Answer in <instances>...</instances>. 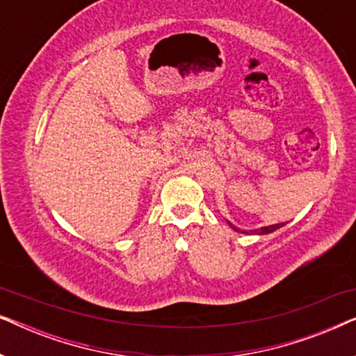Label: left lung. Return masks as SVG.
<instances>
[{"label": "left lung", "instance_id": "left-lung-1", "mask_svg": "<svg viewBox=\"0 0 356 356\" xmlns=\"http://www.w3.org/2000/svg\"><path fill=\"white\" fill-rule=\"evenodd\" d=\"M228 225H230L233 230H236V232H240L238 230V228L235 227V225H232L230 222H228ZM285 223H275V225H269V227H262V228H259V230H251V233H254V235H266V233H272V232H275L277 228H280V227H284ZM243 233H248V232H243Z\"/></svg>", "mask_w": 356, "mask_h": 356}]
</instances>
